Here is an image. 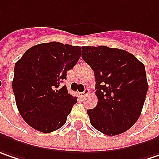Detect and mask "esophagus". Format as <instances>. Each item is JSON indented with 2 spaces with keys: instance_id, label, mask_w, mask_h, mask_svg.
I'll return each instance as SVG.
<instances>
[{
  "instance_id": "34e87169",
  "label": "esophagus",
  "mask_w": 159,
  "mask_h": 159,
  "mask_svg": "<svg viewBox=\"0 0 159 159\" xmlns=\"http://www.w3.org/2000/svg\"><path fill=\"white\" fill-rule=\"evenodd\" d=\"M89 93V89L88 88H85L84 90V92L83 93H81V94H82V96H84V95H86V94H88Z\"/></svg>"
}]
</instances>
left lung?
I'll return each instance as SVG.
<instances>
[{"label":"left lung","mask_w":159,"mask_h":159,"mask_svg":"<svg viewBox=\"0 0 159 159\" xmlns=\"http://www.w3.org/2000/svg\"><path fill=\"white\" fill-rule=\"evenodd\" d=\"M82 57L94 72L96 107L87 111L92 126L119 135L140 116L148 88L145 66L128 51L106 46L84 47Z\"/></svg>","instance_id":"1"}]
</instances>
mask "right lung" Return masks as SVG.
I'll return each mask as SVG.
<instances>
[{
    "label": "right lung",
    "instance_id": "add662e5",
    "mask_svg": "<svg viewBox=\"0 0 159 159\" xmlns=\"http://www.w3.org/2000/svg\"><path fill=\"white\" fill-rule=\"evenodd\" d=\"M80 57V47L49 42L29 48L16 62L12 81L16 104L33 129L49 133L66 122L77 97L60 84Z\"/></svg>",
    "mask_w": 159,
    "mask_h": 159
}]
</instances>
